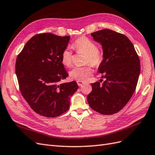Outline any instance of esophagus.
<instances>
[{
    "mask_svg": "<svg viewBox=\"0 0 155 155\" xmlns=\"http://www.w3.org/2000/svg\"><path fill=\"white\" fill-rule=\"evenodd\" d=\"M77 84L78 85V86H81L83 84H84V82L80 81H77Z\"/></svg>",
    "mask_w": 155,
    "mask_h": 155,
    "instance_id": "1",
    "label": "esophagus"
}]
</instances>
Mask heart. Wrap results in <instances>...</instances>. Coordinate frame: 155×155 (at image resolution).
<instances>
[{
  "mask_svg": "<svg viewBox=\"0 0 155 155\" xmlns=\"http://www.w3.org/2000/svg\"><path fill=\"white\" fill-rule=\"evenodd\" d=\"M73 48L78 53L85 54L84 63L91 64L92 66L97 67L101 64L104 61V53L97 48L94 42L85 37H81L74 42ZM73 54L69 48H66L61 55V61L65 67H70L72 65ZM92 69L90 64L83 67L74 68L70 72V76L72 79L77 81H85L92 74Z\"/></svg>",
  "mask_w": 155,
  "mask_h": 155,
  "instance_id": "1",
  "label": "heart"
}]
</instances>
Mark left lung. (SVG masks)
Returning a JSON list of instances; mask_svg holds the SVG:
<instances>
[{
  "instance_id": "left-lung-1",
  "label": "left lung",
  "mask_w": 155,
  "mask_h": 155,
  "mask_svg": "<svg viewBox=\"0 0 155 155\" xmlns=\"http://www.w3.org/2000/svg\"><path fill=\"white\" fill-rule=\"evenodd\" d=\"M91 35L102 45L104 58L98 71L105 81L91 84L87 101L94 110L113 114L123 109L135 91L140 72L139 57L133 43L122 34L104 29Z\"/></svg>"
}]
</instances>
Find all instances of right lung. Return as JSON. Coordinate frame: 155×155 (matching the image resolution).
<instances>
[{
	"label": "right lung",
	"mask_w": 155,
	"mask_h": 155,
	"mask_svg": "<svg viewBox=\"0 0 155 155\" xmlns=\"http://www.w3.org/2000/svg\"><path fill=\"white\" fill-rule=\"evenodd\" d=\"M70 36L43 33L26 43L15 63L20 91L31 109L48 118L67 112L70 99L78 90L76 81L59 83L68 74L61 61Z\"/></svg>",
	"instance_id": "right-lung-1"
}]
</instances>
